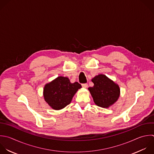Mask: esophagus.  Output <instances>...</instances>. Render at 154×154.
<instances>
[{
    "instance_id": "34e87169",
    "label": "esophagus",
    "mask_w": 154,
    "mask_h": 154,
    "mask_svg": "<svg viewBox=\"0 0 154 154\" xmlns=\"http://www.w3.org/2000/svg\"><path fill=\"white\" fill-rule=\"evenodd\" d=\"M82 87H84V88H87V87H88V84H82Z\"/></svg>"
}]
</instances>
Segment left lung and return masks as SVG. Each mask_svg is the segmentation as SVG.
I'll use <instances>...</instances> for the list:
<instances>
[{"mask_svg":"<svg viewBox=\"0 0 154 154\" xmlns=\"http://www.w3.org/2000/svg\"><path fill=\"white\" fill-rule=\"evenodd\" d=\"M91 81L94 86L88 89L96 105L106 108L117 102L120 93L117 84L103 74L95 76Z\"/></svg>","mask_w":154,"mask_h":154,"instance_id":"left-lung-1","label":"left lung"}]
</instances>
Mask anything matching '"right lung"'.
<instances>
[{
    "label": "right lung",
    "instance_id": "add662e5",
    "mask_svg": "<svg viewBox=\"0 0 154 154\" xmlns=\"http://www.w3.org/2000/svg\"><path fill=\"white\" fill-rule=\"evenodd\" d=\"M81 87L78 82L71 83L67 77L60 76L45 85L44 99L52 109L60 110L70 104L74 95Z\"/></svg>",
    "mask_w": 154,
    "mask_h": 154
}]
</instances>
